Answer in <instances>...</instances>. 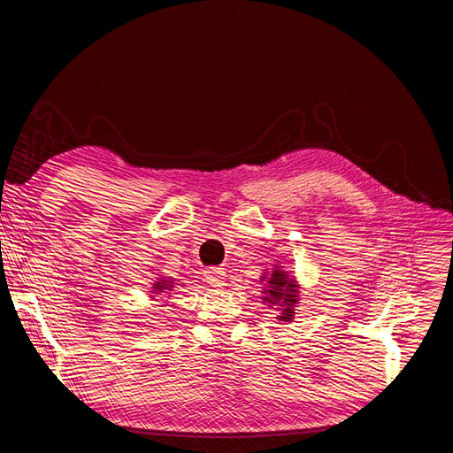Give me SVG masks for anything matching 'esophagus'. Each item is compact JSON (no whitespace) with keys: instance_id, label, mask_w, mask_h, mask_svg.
<instances>
[{"instance_id":"esophagus-1","label":"esophagus","mask_w":453,"mask_h":453,"mask_svg":"<svg viewBox=\"0 0 453 453\" xmlns=\"http://www.w3.org/2000/svg\"><path fill=\"white\" fill-rule=\"evenodd\" d=\"M205 273V281H208L211 287H223L225 285V270L219 268V266H211L203 272Z\"/></svg>"}]
</instances>
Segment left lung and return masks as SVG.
Listing matches in <instances>:
<instances>
[{
	"label": "left lung",
	"instance_id": "left-lung-1",
	"mask_svg": "<svg viewBox=\"0 0 453 453\" xmlns=\"http://www.w3.org/2000/svg\"><path fill=\"white\" fill-rule=\"evenodd\" d=\"M266 283L268 287L265 289V293L268 296H265V300L270 304L283 306L278 319L291 321L295 315V304L298 303V291H296L298 285L295 283V280L289 276V273L283 272L280 266H276V270L272 272V276L266 280Z\"/></svg>",
	"mask_w": 453,
	"mask_h": 453
}]
</instances>
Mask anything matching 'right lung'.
<instances>
[{
  "mask_svg": "<svg viewBox=\"0 0 453 453\" xmlns=\"http://www.w3.org/2000/svg\"><path fill=\"white\" fill-rule=\"evenodd\" d=\"M153 289H155V291H150V293H157V295L172 291V289H173V281H172V280H158V281L155 283Z\"/></svg>",
  "mask_w": 453,
  "mask_h": 453,
  "instance_id": "1",
  "label": "right lung"
}]
</instances>
